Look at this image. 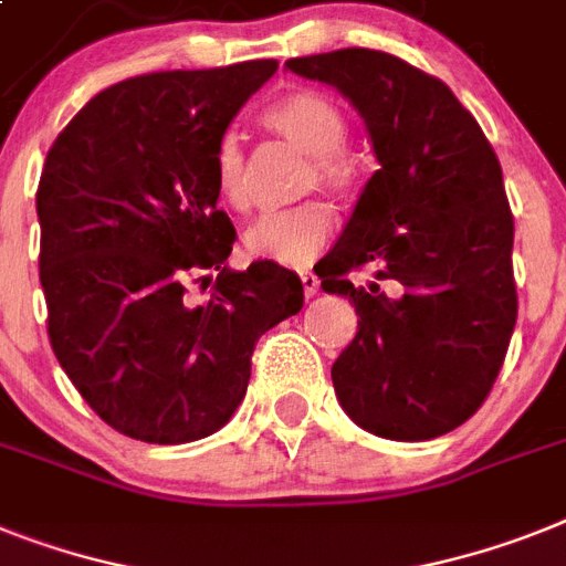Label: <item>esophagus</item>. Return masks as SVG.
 Returning a JSON list of instances; mask_svg holds the SVG:
<instances>
[{"label": "esophagus", "instance_id": "obj_1", "mask_svg": "<svg viewBox=\"0 0 566 566\" xmlns=\"http://www.w3.org/2000/svg\"><path fill=\"white\" fill-rule=\"evenodd\" d=\"M301 283H303V294H306V297L317 294V289H321V280H317L310 269H306V272H301Z\"/></svg>", "mask_w": 566, "mask_h": 566}]
</instances>
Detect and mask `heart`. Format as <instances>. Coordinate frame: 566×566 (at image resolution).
Listing matches in <instances>:
<instances>
[{
  "mask_svg": "<svg viewBox=\"0 0 566 566\" xmlns=\"http://www.w3.org/2000/svg\"><path fill=\"white\" fill-rule=\"evenodd\" d=\"M263 124L280 135L283 142L306 153L312 161L310 185H317L335 199L353 193L356 170L344 158L349 126L344 112L333 97L321 95L315 88H297L263 112ZM213 176H217L219 196L237 213L251 210V172L242 144L237 135H222L213 153ZM333 237V213L324 205L310 202L286 213H272L260 219L249 233L245 245L256 256L274 260L280 265H306Z\"/></svg>",
  "mask_w": 566,
  "mask_h": 566,
  "instance_id": "1",
  "label": "heart"
}]
</instances>
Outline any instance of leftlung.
<instances>
[{
  "mask_svg": "<svg viewBox=\"0 0 566 566\" xmlns=\"http://www.w3.org/2000/svg\"><path fill=\"white\" fill-rule=\"evenodd\" d=\"M286 69L356 106L378 161L315 265L321 289L349 297L358 315L333 364L335 396L376 437H442L478 413L517 321L501 161L454 92L394 54L340 49ZM364 264L377 280L356 287L348 272Z\"/></svg>",
  "mask_w": 566,
  "mask_h": 566,
  "instance_id": "8db88e82",
  "label": "left lung"
}]
</instances>
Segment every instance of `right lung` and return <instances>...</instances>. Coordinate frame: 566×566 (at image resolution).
Instances as JSON below:
<instances>
[{"mask_svg": "<svg viewBox=\"0 0 566 566\" xmlns=\"http://www.w3.org/2000/svg\"><path fill=\"white\" fill-rule=\"evenodd\" d=\"M274 60L153 72L104 88L45 156L40 283L65 376L115 431L181 446L240 408L260 335L303 306L274 260L228 269L237 231L217 208L213 153ZM202 307L188 279L209 282Z\"/></svg>", "mask_w": 566, "mask_h": 566, "instance_id": "1", "label": "right lung"}]
</instances>
